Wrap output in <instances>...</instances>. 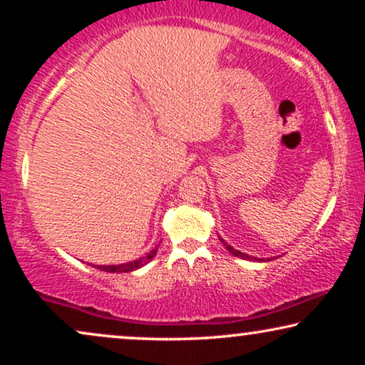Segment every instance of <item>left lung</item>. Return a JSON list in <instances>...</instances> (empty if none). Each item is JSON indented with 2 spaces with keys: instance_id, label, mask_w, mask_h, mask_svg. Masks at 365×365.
I'll return each mask as SVG.
<instances>
[{
  "instance_id": "obj_1",
  "label": "left lung",
  "mask_w": 365,
  "mask_h": 365,
  "mask_svg": "<svg viewBox=\"0 0 365 365\" xmlns=\"http://www.w3.org/2000/svg\"><path fill=\"white\" fill-rule=\"evenodd\" d=\"M219 241L222 242V246L226 247L227 251L232 254V256H236V257H242V259H251V261H252V259H254V261H261V259H257V257H251V256H247V254H244V252H239V251H236V249H234L232 246H229V244H227L226 241H224L222 237H219Z\"/></svg>"
}]
</instances>
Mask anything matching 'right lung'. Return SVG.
<instances>
[{"label": "right lung", "mask_w": 365, "mask_h": 365, "mask_svg": "<svg viewBox=\"0 0 365 365\" xmlns=\"http://www.w3.org/2000/svg\"><path fill=\"white\" fill-rule=\"evenodd\" d=\"M156 252H158V247L153 249L148 256L138 259V261L119 264V266H94V267L101 269V271H106V272H131V271H136V269H139V267H143L144 264H148L154 256H156Z\"/></svg>", "instance_id": "add662e5"}]
</instances>
